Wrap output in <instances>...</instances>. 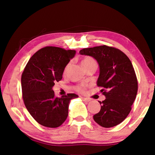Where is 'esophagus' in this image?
Instances as JSON below:
<instances>
[{"label":"esophagus","mask_w":155,"mask_h":155,"mask_svg":"<svg viewBox=\"0 0 155 155\" xmlns=\"http://www.w3.org/2000/svg\"><path fill=\"white\" fill-rule=\"evenodd\" d=\"M81 99L83 100V101H85V102H89V101H90V100L89 99V98H84V97H81Z\"/></svg>","instance_id":"esophagus-1"}]
</instances>
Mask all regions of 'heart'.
Listing matches in <instances>:
<instances>
[{"label": "heart", "instance_id": "obj_1", "mask_svg": "<svg viewBox=\"0 0 155 155\" xmlns=\"http://www.w3.org/2000/svg\"><path fill=\"white\" fill-rule=\"evenodd\" d=\"M92 63H95V61H94V59L91 57H84V58L82 59V61H81V64H82V65L84 68L87 66L88 65L92 64ZM69 65H70L69 64H68L66 66H65L64 69V73H65L68 71V68H69ZM76 90H77L78 91H79V92H83V91L85 90V87H83V86H78V87H76Z\"/></svg>", "mask_w": 155, "mask_h": 155}]
</instances>
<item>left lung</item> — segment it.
Returning <instances> with one entry per match:
<instances>
[{
  "label": "left lung",
  "mask_w": 155,
  "mask_h": 155,
  "mask_svg": "<svg viewBox=\"0 0 155 155\" xmlns=\"http://www.w3.org/2000/svg\"><path fill=\"white\" fill-rule=\"evenodd\" d=\"M79 53L94 57L100 68L97 85L103 87L106 98L99 101L101 111L93 116L94 121L104 128L120 124L129 114L137 93L132 63L120 50L105 45L83 48Z\"/></svg>",
  "instance_id": "obj_1"
}]
</instances>
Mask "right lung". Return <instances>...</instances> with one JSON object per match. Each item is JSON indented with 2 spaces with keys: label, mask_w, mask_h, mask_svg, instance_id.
I'll list each match as a JSON object with an SVG mask.
<instances>
[{
  "label": "right lung",
  "mask_w": 155,
  "mask_h": 155,
  "mask_svg": "<svg viewBox=\"0 0 155 155\" xmlns=\"http://www.w3.org/2000/svg\"><path fill=\"white\" fill-rule=\"evenodd\" d=\"M76 51L54 46L39 50L31 57L21 77L22 98L26 107L39 124L57 128L66 120L68 107L75 94L54 95L52 87L62 79L64 69Z\"/></svg>",
  "instance_id": "add662e5"
}]
</instances>
